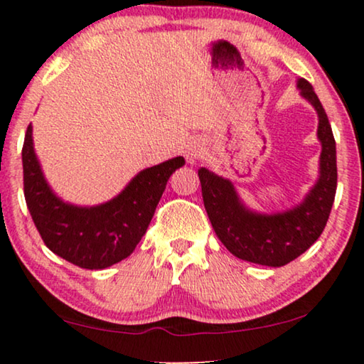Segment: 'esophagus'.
I'll list each match as a JSON object with an SVG mask.
<instances>
[{
  "label": "esophagus",
  "instance_id": "esophagus-1",
  "mask_svg": "<svg viewBox=\"0 0 364 364\" xmlns=\"http://www.w3.org/2000/svg\"><path fill=\"white\" fill-rule=\"evenodd\" d=\"M200 157H202L200 144L188 142L187 146H186V159H187V162L191 164V166H193V164H197V161Z\"/></svg>",
  "mask_w": 364,
  "mask_h": 364
}]
</instances>
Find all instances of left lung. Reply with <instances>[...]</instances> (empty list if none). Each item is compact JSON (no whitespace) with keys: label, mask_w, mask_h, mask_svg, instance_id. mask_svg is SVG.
<instances>
[{"label":"left lung","mask_w":364,"mask_h":364,"mask_svg":"<svg viewBox=\"0 0 364 364\" xmlns=\"http://www.w3.org/2000/svg\"><path fill=\"white\" fill-rule=\"evenodd\" d=\"M300 96L318 114L316 137L321 144L318 178L298 205L262 213L248 208L228 178L207 167L198 168L207 215L227 250L242 260L283 267L305 253L325 228L336 193V144L328 116L313 86L298 79Z\"/></svg>","instance_id":"obj_1"}]
</instances>
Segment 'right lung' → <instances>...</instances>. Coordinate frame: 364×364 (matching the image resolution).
<instances>
[{"instance_id":"obj_1","label":"right lung","mask_w":364,"mask_h":364,"mask_svg":"<svg viewBox=\"0 0 364 364\" xmlns=\"http://www.w3.org/2000/svg\"><path fill=\"white\" fill-rule=\"evenodd\" d=\"M186 161L173 157L144 168L99 205L63 200L44 177L34 151L33 126L23 144L24 198L43 242L53 253L87 270H102L124 260L146 233L167 181Z\"/></svg>"}]
</instances>
